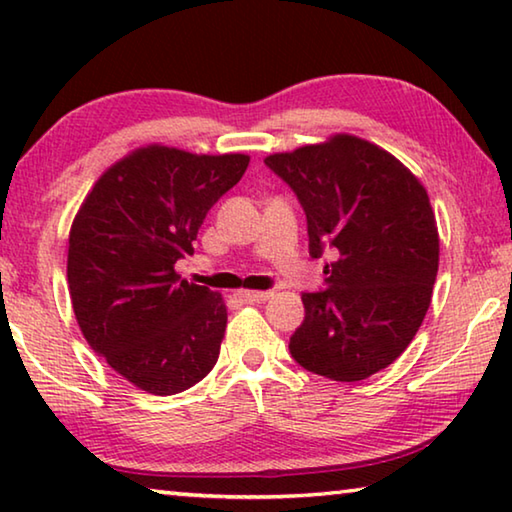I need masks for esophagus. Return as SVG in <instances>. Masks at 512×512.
Returning a JSON list of instances; mask_svg holds the SVG:
<instances>
[{"label":"esophagus","instance_id":"34e87169","mask_svg":"<svg viewBox=\"0 0 512 512\" xmlns=\"http://www.w3.org/2000/svg\"><path fill=\"white\" fill-rule=\"evenodd\" d=\"M237 296L244 302H264L273 296V291H239Z\"/></svg>","mask_w":512,"mask_h":512}]
</instances>
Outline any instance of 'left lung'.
Returning <instances> with one entry per match:
<instances>
[{"mask_svg": "<svg viewBox=\"0 0 512 512\" xmlns=\"http://www.w3.org/2000/svg\"><path fill=\"white\" fill-rule=\"evenodd\" d=\"M307 216L309 255L332 253L325 287L302 293L305 320L289 352L334 381L391 366L427 314L438 273V230L418 178L352 135L268 155Z\"/></svg>", "mask_w": 512, "mask_h": 512, "instance_id": "8db88e82", "label": "left lung"}]
</instances>
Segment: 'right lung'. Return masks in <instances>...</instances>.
<instances>
[{"instance_id":"right-lung-1","label":"right lung","mask_w":512,"mask_h":512,"mask_svg":"<svg viewBox=\"0 0 512 512\" xmlns=\"http://www.w3.org/2000/svg\"><path fill=\"white\" fill-rule=\"evenodd\" d=\"M250 158L149 146L97 180L69 232L67 282L79 327L112 370L153 395L198 384L219 359L225 305L180 280L178 259Z\"/></svg>"}]
</instances>
